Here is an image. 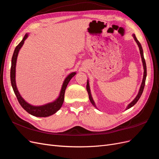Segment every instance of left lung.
<instances>
[{
	"label": "left lung",
	"mask_w": 159,
	"mask_h": 159,
	"mask_svg": "<svg viewBox=\"0 0 159 159\" xmlns=\"http://www.w3.org/2000/svg\"><path fill=\"white\" fill-rule=\"evenodd\" d=\"M133 37L134 38L135 41H136L137 44L138 45V47L139 48V51H140V54H141V59H142V62H143V68H144V74H143V81H142V84H141V87H140V89H139V91L138 93V95H137V97L135 98V99L131 102L130 104H129V105L126 108V110L131 107H132L138 101V100L139 99V98L141 97L142 93H143V89H144V87H145V80H146V76H147V67H146V63H145V58H144V57H143V49H142V47L140 44V43L139 42V41L137 39V38L135 37V35L134 34L133 35ZM86 88H87V92H88V95H89V100L91 101V102L93 104V105L94 107H96L95 105V102L93 101V100L92 98V97H91V92H90V89H89V81L88 80H87V86H86Z\"/></svg>",
	"instance_id": "1"
}]
</instances>
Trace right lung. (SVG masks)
<instances>
[{"label": "right lung", "mask_w": 159, "mask_h": 159, "mask_svg": "<svg viewBox=\"0 0 159 159\" xmlns=\"http://www.w3.org/2000/svg\"><path fill=\"white\" fill-rule=\"evenodd\" d=\"M28 36L27 34H25L24 37L23 38L22 41H21L19 44L16 46L15 48V50L13 54V56L12 58V65H11V69H10V80H11V84H12L13 90L14 91V93L17 97V99L20 104V105L22 107V108L26 111L27 112L30 113V114L33 115V116H37V117H47L48 116H51V115L56 113L60 108H61L64 99V93H65V90L66 88L69 83L70 80L72 79L74 76L75 75V72L71 73L68 77L65 79L62 89L61 93H60L59 97L57 99L52 102L47 104L45 105L40 106V107H34L32 106L30 104L26 102L23 98L21 97L20 95L19 92L18 91L17 87H16V80H15V75H16V60H17L18 52L20 51V48L22 47L24 41L25 40L26 38Z\"/></svg>", "instance_id": "right-lung-1"}]
</instances>
